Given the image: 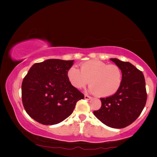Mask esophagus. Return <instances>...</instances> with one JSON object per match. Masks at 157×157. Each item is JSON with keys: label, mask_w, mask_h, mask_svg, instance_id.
Returning <instances> with one entry per match:
<instances>
[{"label": "esophagus", "mask_w": 157, "mask_h": 157, "mask_svg": "<svg viewBox=\"0 0 157 157\" xmlns=\"http://www.w3.org/2000/svg\"><path fill=\"white\" fill-rule=\"evenodd\" d=\"M84 98H85V99H86V100H90V99H91V96H89V95H87V94H85Z\"/></svg>", "instance_id": "obj_1"}]
</instances>
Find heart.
Instances as JSON below:
<instances>
[{
    "mask_svg": "<svg viewBox=\"0 0 157 157\" xmlns=\"http://www.w3.org/2000/svg\"><path fill=\"white\" fill-rule=\"evenodd\" d=\"M67 78L71 84L77 89L85 87L89 81L91 93L100 97H108L119 89L123 74L117 65H109L98 60H91L81 63L80 71L75 66L69 68Z\"/></svg>",
    "mask_w": 157,
    "mask_h": 157,
    "instance_id": "heart-1",
    "label": "heart"
}]
</instances>
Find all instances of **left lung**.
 Segmentation results:
<instances>
[{
    "label": "left lung",
    "instance_id": "left-lung-1",
    "mask_svg": "<svg viewBox=\"0 0 157 157\" xmlns=\"http://www.w3.org/2000/svg\"><path fill=\"white\" fill-rule=\"evenodd\" d=\"M111 60L121 69V85L113 95L100 98L101 106L94 114L105 125L121 128L132 124L144 108L147 98L145 79L143 73L129 62Z\"/></svg>",
    "mask_w": 157,
    "mask_h": 157
}]
</instances>
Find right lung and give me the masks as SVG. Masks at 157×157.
Masks as SVG:
<instances>
[{
	"mask_svg": "<svg viewBox=\"0 0 157 157\" xmlns=\"http://www.w3.org/2000/svg\"><path fill=\"white\" fill-rule=\"evenodd\" d=\"M74 61L48 59L33 64L23 78L22 102L26 113L38 123L53 125L73 113L84 95L71 84L67 71Z\"/></svg>",
	"mask_w": 157,
	"mask_h": 157,
	"instance_id": "obj_1",
	"label": "right lung"
}]
</instances>
